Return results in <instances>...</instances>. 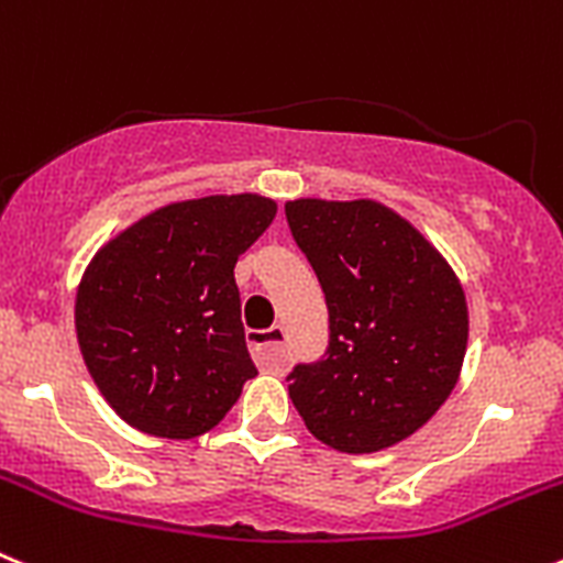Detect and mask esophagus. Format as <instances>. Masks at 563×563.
Masks as SVG:
<instances>
[{"mask_svg": "<svg viewBox=\"0 0 563 563\" xmlns=\"http://www.w3.org/2000/svg\"><path fill=\"white\" fill-rule=\"evenodd\" d=\"M247 343L258 366L265 369H282L287 363V332L285 327L273 324L271 330H251Z\"/></svg>", "mask_w": 563, "mask_h": 563, "instance_id": "34e87169", "label": "esophagus"}]
</instances>
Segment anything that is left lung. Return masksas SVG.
<instances>
[{"instance_id":"obj_1","label":"left lung","mask_w":563,"mask_h":563,"mask_svg":"<svg viewBox=\"0 0 563 563\" xmlns=\"http://www.w3.org/2000/svg\"><path fill=\"white\" fill-rule=\"evenodd\" d=\"M285 213L330 312L324 355L287 375L292 406L332 449H389L454 391L465 292L445 258L380 202L296 200Z\"/></svg>"}]
</instances>
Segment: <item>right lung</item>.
Wrapping results in <instances>:
<instances>
[{"label": "right lung", "instance_id": "right-lung-1", "mask_svg": "<svg viewBox=\"0 0 563 563\" xmlns=\"http://www.w3.org/2000/svg\"><path fill=\"white\" fill-rule=\"evenodd\" d=\"M276 202L202 197L148 213L89 262L76 332L89 375L129 426L191 440L231 411L256 375L233 278Z\"/></svg>", "mask_w": 563, "mask_h": 563}]
</instances>
